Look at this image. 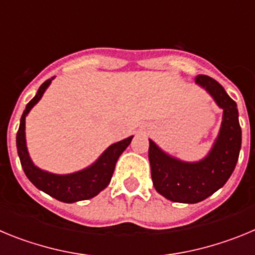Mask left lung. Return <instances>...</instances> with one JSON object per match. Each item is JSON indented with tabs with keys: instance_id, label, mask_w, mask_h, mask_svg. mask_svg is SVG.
<instances>
[{
	"instance_id": "8db88e82",
	"label": "left lung",
	"mask_w": 255,
	"mask_h": 255,
	"mask_svg": "<svg viewBox=\"0 0 255 255\" xmlns=\"http://www.w3.org/2000/svg\"><path fill=\"white\" fill-rule=\"evenodd\" d=\"M195 84L222 110L220 131L206 157L194 162L182 161L149 139L153 185L162 197L176 203H198L222 188L235 170L242 149V128L235 101L209 76H197Z\"/></svg>"
}]
</instances>
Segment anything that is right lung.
I'll list each match as a JSON object with an SVG mask.
<instances>
[{"mask_svg": "<svg viewBox=\"0 0 255 255\" xmlns=\"http://www.w3.org/2000/svg\"><path fill=\"white\" fill-rule=\"evenodd\" d=\"M55 76L40 85L34 98L26 105L25 110L22 112L20 119V126L16 134V148L19 154L20 163L25 172L29 181L37 189L44 191L46 194L51 195L52 198L64 202V203H75L80 200H87L96 197L107 188L114 175L115 166L124 150L129 147L134 136L123 139L120 141L111 144L102 154L96 159L92 164L83 170L75 171L71 173H53L49 171L42 170L31 161L29 154L28 147H26L25 136V119L31 108L34 107L40 98L43 97L47 88L51 85L52 80Z\"/></svg>", "mask_w": 255, "mask_h": 255, "instance_id": "add662e5", "label": "right lung"}]
</instances>
